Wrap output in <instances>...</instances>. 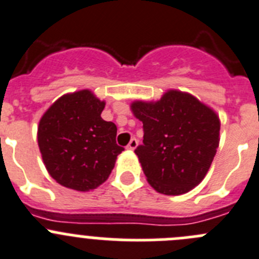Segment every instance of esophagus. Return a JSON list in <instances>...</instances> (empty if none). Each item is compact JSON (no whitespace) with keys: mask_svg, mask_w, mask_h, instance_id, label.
Listing matches in <instances>:
<instances>
[{"mask_svg":"<svg viewBox=\"0 0 259 259\" xmlns=\"http://www.w3.org/2000/svg\"><path fill=\"white\" fill-rule=\"evenodd\" d=\"M137 145H139V141H137V139H132L131 141H130V144L127 145V149L128 150H135L137 147Z\"/></svg>","mask_w":259,"mask_h":259,"instance_id":"obj_1","label":"esophagus"}]
</instances>
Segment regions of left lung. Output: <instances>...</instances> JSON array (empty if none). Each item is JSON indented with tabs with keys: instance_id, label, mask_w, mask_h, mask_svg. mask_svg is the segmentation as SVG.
<instances>
[{
	"instance_id": "8db88e82",
	"label": "left lung",
	"mask_w": 259,
	"mask_h": 259,
	"mask_svg": "<svg viewBox=\"0 0 259 259\" xmlns=\"http://www.w3.org/2000/svg\"><path fill=\"white\" fill-rule=\"evenodd\" d=\"M144 140L135 150L149 183L169 196L191 191L205 178L219 146L216 113L189 94L170 90L156 103L135 102Z\"/></svg>"
}]
</instances>
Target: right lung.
I'll return each instance as SVG.
<instances>
[{
  "mask_svg": "<svg viewBox=\"0 0 259 259\" xmlns=\"http://www.w3.org/2000/svg\"><path fill=\"white\" fill-rule=\"evenodd\" d=\"M104 102L81 90L63 95L41 117L38 145L48 173L61 186L85 192L104 183L123 151L117 125L100 117Z\"/></svg>",
  "mask_w": 259,
  "mask_h": 259,
  "instance_id": "obj_1",
  "label": "right lung"
}]
</instances>
